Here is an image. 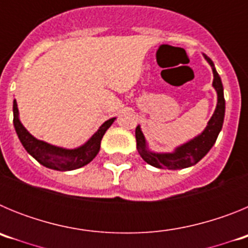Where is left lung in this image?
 <instances>
[{
  "label": "left lung",
  "mask_w": 248,
  "mask_h": 248,
  "mask_svg": "<svg viewBox=\"0 0 248 248\" xmlns=\"http://www.w3.org/2000/svg\"><path fill=\"white\" fill-rule=\"evenodd\" d=\"M203 58L209 63L214 73V82L212 87L217 94V104L215 108L212 117L210 118L206 128L200 134L192 138L191 140L176 146L171 153H156L149 149V144L144 137L140 125L135 129V138H137V149L140 156L143 157L149 165L159 169H169V170H180V169L190 168L198 164L203 156L210 151V149L216 143L218 134L222 129L223 118H225V98H223V87L221 78L218 76L214 62L209 57L203 54Z\"/></svg>",
  "instance_id": "8db88e82"
}]
</instances>
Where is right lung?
I'll list each match as a JSON object with an SVG mask.
<instances>
[{
	"label": "right lung",
	"mask_w": 248,
	"mask_h": 248,
	"mask_svg": "<svg viewBox=\"0 0 248 248\" xmlns=\"http://www.w3.org/2000/svg\"><path fill=\"white\" fill-rule=\"evenodd\" d=\"M115 119L117 118H111L103 123L99 129L80 146L74 149H67L46 143L43 140L37 139L31 134L19 120L17 102L16 99L13 100V125H15L18 139L23 148L41 165L52 169V170H58V171H71V170H76V169H79L91 163L99 153L103 135L110 128Z\"/></svg>",
	"instance_id": "1"
}]
</instances>
